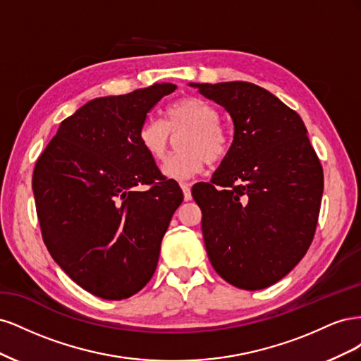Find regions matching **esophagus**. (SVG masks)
<instances>
[{
  "label": "esophagus",
  "instance_id": "obj_1",
  "mask_svg": "<svg viewBox=\"0 0 361 361\" xmlns=\"http://www.w3.org/2000/svg\"><path fill=\"white\" fill-rule=\"evenodd\" d=\"M180 188L183 191V199L185 200H191L192 195H191V185L190 183H180Z\"/></svg>",
  "mask_w": 361,
  "mask_h": 361
}]
</instances>
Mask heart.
I'll use <instances>...</instances> for the list:
<instances>
[{
  "mask_svg": "<svg viewBox=\"0 0 361 361\" xmlns=\"http://www.w3.org/2000/svg\"><path fill=\"white\" fill-rule=\"evenodd\" d=\"M167 120L147 117L138 129V143L158 162L164 161L171 145V134L187 129L178 140L180 149L164 164L170 178L188 179L200 174L207 162L220 164L231 152L232 138L220 123V113L204 99L182 97L167 106Z\"/></svg>",
  "mask_w": 361,
  "mask_h": 361,
  "instance_id": "heart-1",
  "label": "heart"
}]
</instances>
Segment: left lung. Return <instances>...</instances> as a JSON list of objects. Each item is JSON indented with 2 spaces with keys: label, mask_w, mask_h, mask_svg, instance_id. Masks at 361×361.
<instances>
[{
  "label": "left lung",
  "mask_w": 361,
  "mask_h": 361,
  "mask_svg": "<svg viewBox=\"0 0 361 361\" xmlns=\"http://www.w3.org/2000/svg\"><path fill=\"white\" fill-rule=\"evenodd\" d=\"M195 87L224 106L235 126L231 152L211 182L192 187L207 257L231 285L268 288L313 241L322 166L301 117L268 90L244 81Z\"/></svg>",
  "instance_id": "left-lung-1"
}]
</instances>
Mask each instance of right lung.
I'll list each match as a JSON object with an SVG mask.
<instances>
[{
    "instance_id": "obj_1",
    "label": "right lung",
    "mask_w": 361,
    "mask_h": 361,
    "mask_svg": "<svg viewBox=\"0 0 361 361\" xmlns=\"http://www.w3.org/2000/svg\"><path fill=\"white\" fill-rule=\"evenodd\" d=\"M174 89L154 84L87 102L63 120L36 161L43 243L76 285L99 298L125 300L147 285L183 200L176 180L138 143L149 111Z\"/></svg>"
}]
</instances>
